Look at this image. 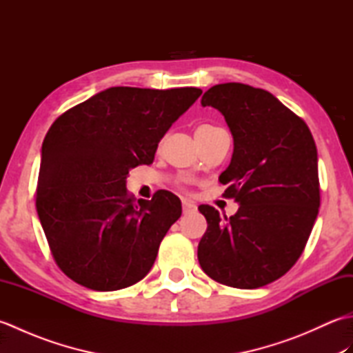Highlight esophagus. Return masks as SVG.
<instances>
[{
    "label": "esophagus",
    "mask_w": 353,
    "mask_h": 353,
    "mask_svg": "<svg viewBox=\"0 0 353 353\" xmlns=\"http://www.w3.org/2000/svg\"><path fill=\"white\" fill-rule=\"evenodd\" d=\"M182 206H183V214H190L197 209V206L194 205L191 200H186V199L182 200Z\"/></svg>",
    "instance_id": "obj_1"
}]
</instances>
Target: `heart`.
<instances>
[{
	"mask_svg": "<svg viewBox=\"0 0 353 353\" xmlns=\"http://www.w3.org/2000/svg\"><path fill=\"white\" fill-rule=\"evenodd\" d=\"M212 129H216V127H212V125H201V127H199L197 130H212Z\"/></svg>",
	"mask_w": 353,
	"mask_h": 353,
	"instance_id": "1",
	"label": "heart"
}]
</instances>
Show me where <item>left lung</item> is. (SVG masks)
Segmentation results:
<instances>
[{"mask_svg":"<svg viewBox=\"0 0 353 353\" xmlns=\"http://www.w3.org/2000/svg\"><path fill=\"white\" fill-rule=\"evenodd\" d=\"M201 106L216 109L234 138L220 182L239 205L232 216L200 206L208 229L197 258L214 281L252 290L279 279L296 264L320 208L319 157L303 119L273 94L243 83L215 85Z\"/></svg>","mask_w":353,"mask_h":353,"instance_id":"left-lung-1","label":"left lung"}]
</instances>
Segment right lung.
I'll return each instance as SVG.
<instances>
[{
    "instance_id": "right-lung-1",
    "label": "right lung",
    "mask_w": 353,
    "mask_h": 353,
    "mask_svg": "<svg viewBox=\"0 0 353 353\" xmlns=\"http://www.w3.org/2000/svg\"><path fill=\"white\" fill-rule=\"evenodd\" d=\"M200 95L199 88L115 86L52 123L42 142L36 208L52 256L74 282L115 291L152 270L182 205L168 191L130 197L127 176L153 162L163 134Z\"/></svg>"
}]
</instances>
